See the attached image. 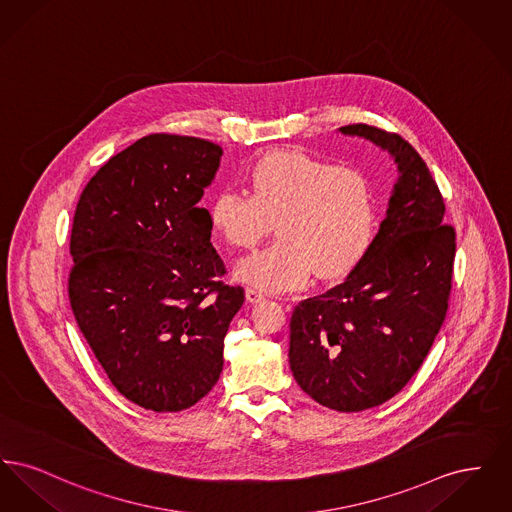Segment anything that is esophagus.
I'll list each match as a JSON object with an SVG mask.
<instances>
[{"mask_svg": "<svg viewBox=\"0 0 512 512\" xmlns=\"http://www.w3.org/2000/svg\"><path fill=\"white\" fill-rule=\"evenodd\" d=\"M245 297H247L249 303H259V301L265 299V295L259 292V290H255V288H247V290H245Z\"/></svg>", "mask_w": 512, "mask_h": 512, "instance_id": "34e87169", "label": "esophagus"}]
</instances>
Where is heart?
Instances as JSON below:
<instances>
[{"mask_svg":"<svg viewBox=\"0 0 512 512\" xmlns=\"http://www.w3.org/2000/svg\"><path fill=\"white\" fill-rule=\"evenodd\" d=\"M249 194L226 188L211 205L213 228L238 249L259 244L274 220L278 240L242 259L236 274L265 292L347 274L374 236V199L365 172L332 165L303 149L261 157L247 176Z\"/></svg>","mask_w":512,"mask_h":512,"instance_id":"b5f03b06","label":"heart"}]
</instances>
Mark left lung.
I'll list each match as a JSON object with an SVG mask.
<instances>
[{"instance_id": "8db88e82", "label": "left lung", "mask_w": 512, "mask_h": 512, "mask_svg": "<svg viewBox=\"0 0 512 512\" xmlns=\"http://www.w3.org/2000/svg\"><path fill=\"white\" fill-rule=\"evenodd\" d=\"M340 130L388 149L401 176L347 280L295 305L290 366L317 403L359 413L403 390L424 363L447 315L457 242L438 184L407 140L363 122Z\"/></svg>"}]
</instances>
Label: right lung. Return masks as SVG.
I'll return each mask as SVG.
<instances>
[{
	"label": "right lung",
	"instance_id": "add662e5",
	"mask_svg": "<svg viewBox=\"0 0 512 512\" xmlns=\"http://www.w3.org/2000/svg\"><path fill=\"white\" fill-rule=\"evenodd\" d=\"M213 142L149 134L82 190L71 230L69 301L111 384L132 403L176 413L219 380L242 286L224 284L199 205L219 169Z\"/></svg>",
	"mask_w": 512,
	"mask_h": 512
}]
</instances>
